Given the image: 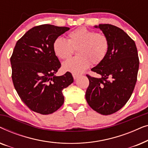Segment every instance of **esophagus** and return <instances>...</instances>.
Returning a JSON list of instances; mask_svg holds the SVG:
<instances>
[{
  "label": "esophagus",
  "instance_id": "esophagus-1",
  "mask_svg": "<svg viewBox=\"0 0 148 148\" xmlns=\"http://www.w3.org/2000/svg\"><path fill=\"white\" fill-rule=\"evenodd\" d=\"M79 75H77V74H75V73L73 74V79L75 80H76L79 77Z\"/></svg>",
  "mask_w": 148,
  "mask_h": 148
}]
</instances>
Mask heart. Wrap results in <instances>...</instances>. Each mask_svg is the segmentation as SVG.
Instances as JSON below:
<instances>
[{
    "label": "heart",
    "instance_id": "b5f03b06",
    "mask_svg": "<svg viewBox=\"0 0 148 148\" xmlns=\"http://www.w3.org/2000/svg\"><path fill=\"white\" fill-rule=\"evenodd\" d=\"M74 49H77V56L71 58L62 63L64 71L79 74L93 64L100 63L107 55L109 40L106 36L97 34L86 27H79L70 32L68 40L56 38L52 44V50L60 59L70 57Z\"/></svg>",
    "mask_w": 148,
    "mask_h": 148
}]
</instances>
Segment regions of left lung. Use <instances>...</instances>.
Returning <instances> with one entry per match:
<instances>
[{
    "label": "left lung",
    "mask_w": 148,
    "mask_h": 148,
    "mask_svg": "<svg viewBox=\"0 0 148 148\" xmlns=\"http://www.w3.org/2000/svg\"><path fill=\"white\" fill-rule=\"evenodd\" d=\"M109 40L107 55L92 68L100 78L86 75L90 84L86 98L93 110L103 115L117 112L129 100L137 82L139 60L135 42L123 29L110 24L95 25Z\"/></svg>",
    "instance_id": "left-lung-1"
}]
</instances>
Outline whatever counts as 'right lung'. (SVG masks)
Masks as SVG:
<instances>
[{
	"instance_id": "right-lung-1",
	"label": "right lung",
	"mask_w": 148,
	"mask_h": 148,
	"mask_svg": "<svg viewBox=\"0 0 148 148\" xmlns=\"http://www.w3.org/2000/svg\"><path fill=\"white\" fill-rule=\"evenodd\" d=\"M70 29L50 24L36 26L17 42L11 57L12 80L29 109L52 114L64 103L62 91L73 82L69 72L55 74L61 64L52 50L54 40Z\"/></svg>"
}]
</instances>
